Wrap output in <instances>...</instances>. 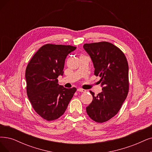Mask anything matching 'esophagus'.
I'll return each instance as SVG.
<instances>
[{
	"instance_id": "esophagus-1",
	"label": "esophagus",
	"mask_w": 152,
	"mask_h": 152,
	"mask_svg": "<svg viewBox=\"0 0 152 152\" xmlns=\"http://www.w3.org/2000/svg\"><path fill=\"white\" fill-rule=\"evenodd\" d=\"M77 91H78V92H83V93H86V90L85 89H82V88H78L77 89Z\"/></svg>"
}]
</instances>
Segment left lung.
<instances>
[{
  "label": "left lung",
  "instance_id": "1",
  "mask_svg": "<svg viewBox=\"0 0 152 152\" xmlns=\"http://www.w3.org/2000/svg\"><path fill=\"white\" fill-rule=\"evenodd\" d=\"M83 47L92 60L94 74L101 77L102 87L95 96L90 91L93 100L86 111L95 122L103 123L118 112L128 95V62L123 52L110 42L85 44Z\"/></svg>",
  "mask_w": 152,
  "mask_h": 152
}]
</instances>
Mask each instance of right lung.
<instances>
[{
  "mask_svg": "<svg viewBox=\"0 0 152 152\" xmlns=\"http://www.w3.org/2000/svg\"><path fill=\"white\" fill-rule=\"evenodd\" d=\"M76 49L71 45L46 44L32 57L26 70L29 101L41 117L51 121L64 113L76 88L59 86L57 78L64 75L65 58Z\"/></svg>",
  "mask_w": 152,
  "mask_h": 152,
  "instance_id": "1",
  "label": "right lung"
}]
</instances>
